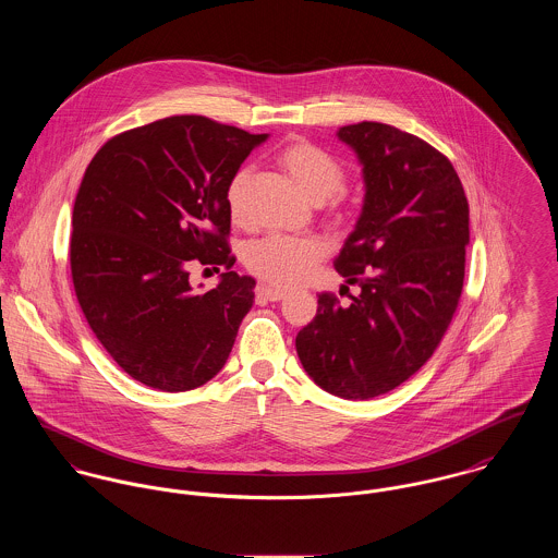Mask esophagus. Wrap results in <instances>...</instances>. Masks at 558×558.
<instances>
[{
	"instance_id": "34e87169",
	"label": "esophagus",
	"mask_w": 558,
	"mask_h": 558,
	"mask_svg": "<svg viewBox=\"0 0 558 558\" xmlns=\"http://www.w3.org/2000/svg\"><path fill=\"white\" fill-rule=\"evenodd\" d=\"M256 295H258V300H260V302H280V300H284V298H287V291H282V289H274V287H260Z\"/></svg>"
}]
</instances>
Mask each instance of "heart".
Returning a JSON list of instances; mask_svg holds the SVG:
<instances>
[{
	"label": "heart",
	"instance_id": "1",
	"mask_svg": "<svg viewBox=\"0 0 558 558\" xmlns=\"http://www.w3.org/2000/svg\"><path fill=\"white\" fill-rule=\"evenodd\" d=\"M278 162L293 184L300 187V192L316 205L336 196L347 180L342 165L308 141L287 145L280 151ZM248 182V169H240L227 186V207L235 220H240L244 214ZM323 254L325 250L316 240L271 235L250 246L246 263L256 276L265 278L267 282L276 287H293L308 276L310 269L323 258Z\"/></svg>",
	"mask_w": 558,
	"mask_h": 558
}]
</instances>
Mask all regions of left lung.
Masks as SVG:
<instances>
[{
  "instance_id": "1",
  "label": "left lung",
  "mask_w": 558,
  "mask_h": 558,
  "mask_svg": "<svg viewBox=\"0 0 558 558\" xmlns=\"http://www.w3.org/2000/svg\"><path fill=\"white\" fill-rule=\"evenodd\" d=\"M364 178V205L333 260L349 306L323 293L295 349L310 378L371 400L411 378L445 336L464 282L469 201L451 162L426 141L378 122L342 125Z\"/></svg>"
}]
</instances>
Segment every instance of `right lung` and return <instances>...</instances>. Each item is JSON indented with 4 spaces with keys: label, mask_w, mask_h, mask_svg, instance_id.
Returning a JSON list of instances; mask_svg holds the SVG:
<instances>
[{
    "label": "right lung",
    "mask_w": 558,
    "mask_h": 558,
    "mask_svg": "<svg viewBox=\"0 0 558 558\" xmlns=\"http://www.w3.org/2000/svg\"><path fill=\"white\" fill-rule=\"evenodd\" d=\"M267 136L175 116L113 136L89 162L72 211L74 293L134 380L187 391L227 364L256 282L225 271L196 293L187 265L233 267L227 186Z\"/></svg>",
    "instance_id": "1"
}]
</instances>
